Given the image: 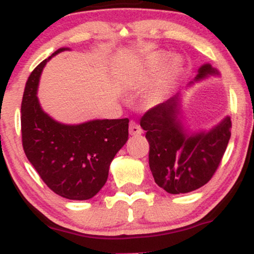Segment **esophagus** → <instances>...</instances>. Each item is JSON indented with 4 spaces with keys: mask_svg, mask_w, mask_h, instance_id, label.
Listing matches in <instances>:
<instances>
[{
    "mask_svg": "<svg viewBox=\"0 0 254 254\" xmlns=\"http://www.w3.org/2000/svg\"><path fill=\"white\" fill-rule=\"evenodd\" d=\"M129 132L130 135H141L142 132H143V130H142V127H139L138 123H136V122H130V125H129Z\"/></svg>",
    "mask_w": 254,
    "mask_h": 254,
    "instance_id": "esophagus-1",
    "label": "esophagus"
}]
</instances>
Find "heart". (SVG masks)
<instances>
[{"instance_id": "1", "label": "heart", "mask_w": 254, "mask_h": 254, "mask_svg": "<svg viewBox=\"0 0 254 254\" xmlns=\"http://www.w3.org/2000/svg\"><path fill=\"white\" fill-rule=\"evenodd\" d=\"M166 61H167V56L164 54H159L156 55V56L151 57L149 62L147 64V69H145L143 74H141L139 76L135 77V83L138 84V86H144V84H147L151 78H153L154 75L157 74V71L162 68V65H164ZM179 69H180V63L176 61V62L172 64V69L170 74H168L164 80L160 81V83L150 92L149 97H148L149 101H151V103H157V101H160L162 98H164L166 92H167L168 87H170L171 76H173L174 74H177V72L179 71Z\"/></svg>"}]
</instances>
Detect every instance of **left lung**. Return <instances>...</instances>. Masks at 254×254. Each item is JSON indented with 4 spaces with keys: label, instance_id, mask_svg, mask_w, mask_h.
Instances as JSON below:
<instances>
[{
    "label": "left lung",
    "instance_id": "8db88e82",
    "mask_svg": "<svg viewBox=\"0 0 254 254\" xmlns=\"http://www.w3.org/2000/svg\"><path fill=\"white\" fill-rule=\"evenodd\" d=\"M218 75L210 64L198 70L196 80ZM179 115V98L148 110L141 118L142 129L149 142V167L154 180L168 193H188L211 179L227 149L232 122L224 118L208 132L189 133Z\"/></svg>",
    "mask_w": 254,
    "mask_h": 254
}]
</instances>
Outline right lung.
Wrapping results in <instances>:
<instances>
[{
    "instance_id": "1",
    "label": "right lung",
    "mask_w": 254,
    "mask_h": 254,
    "mask_svg": "<svg viewBox=\"0 0 254 254\" xmlns=\"http://www.w3.org/2000/svg\"><path fill=\"white\" fill-rule=\"evenodd\" d=\"M64 50L55 51L28 76L21 103L22 147L50 190L68 199L84 200L106 183L111 161L127 141L129 119L65 125L44 112L37 98L40 74L46 62Z\"/></svg>"
}]
</instances>
